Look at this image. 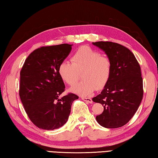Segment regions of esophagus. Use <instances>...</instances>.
<instances>
[{
  "mask_svg": "<svg viewBox=\"0 0 158 158\" xmlns=\"http://www.w3.org/2000/svg\"><path fill=\"white\" fill-rule=\"evenodd\" d=\"M81 99L83 100V101H85V102H87V103H92V99H90V98L82 97Z\"/></svg>",
  "mask_w": 158,
  "mask_h": 158,
  "instance_id": "esophagus-1",
  "label": "esophagus"
}]
</instances>
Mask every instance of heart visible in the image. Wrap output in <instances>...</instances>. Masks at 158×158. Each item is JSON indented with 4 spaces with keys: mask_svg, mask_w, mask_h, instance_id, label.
<instances>
[{
    "mask_svg": "<svg viewBox=\"0 0 158 158\" xmlns=\"http://www.w3.org/2000/svg\"><path fill=\"white\" fill-rule=\"evenodd\" d=\"M81 71L83 81L72 87L71 91L88 97L96 89H102L108 83L111 74V62L99 51L83 46L73 53L71 61H62L58 67V73L61 80L71 86L76 83L78 72Z\"/></svg>",
    "mask_w": 158,
    "mask_h": 158,
    "instance_id": "obj_1",
    "label": "heart"
}]
</instances>
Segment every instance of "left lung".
I'll use <instances>...</instances> for the list:
<instances>
[{
  "instance_id": "8db88e82",
  "label": "left lung",
  "mask_w": 158,
  "mask_h": 158,
  "mask_svg": "<svg viewBox=\"0 0 158 158\" xmlns=\"http://www.w3.org/2000/svg\"><path fill=\"white\" fill-rule=\"evenodd\" d=\"M92 44L105 52L111 62L109 81L102 92L92 99L103 106V113L96 120L103 127H120L131 120L143 99L140 65L125 46L108 41Z\"/></svg>"
}]
</instances>
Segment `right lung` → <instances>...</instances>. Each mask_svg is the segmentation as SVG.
<instances>
[{
    "mask_svg": "<svg viewBox=\"0 0 158 158\" xmlns=\"http://www.w3.org/2000/svg\"><path fill=\"white\" fill-rule=\"evenodd\" d=\"M72 45L64 43L36 49L20 71L21 101L31 121L40 129L53 130L63 126L69 119L72 103L78 99L73 93L60 98L65 85L58 67L69 56Z\"/></svg>",
    "mask_w": 158,
    "mask_h": 158,
    "instance_id": "obj_1",
    "label": "right lung"
}]
</instances>
